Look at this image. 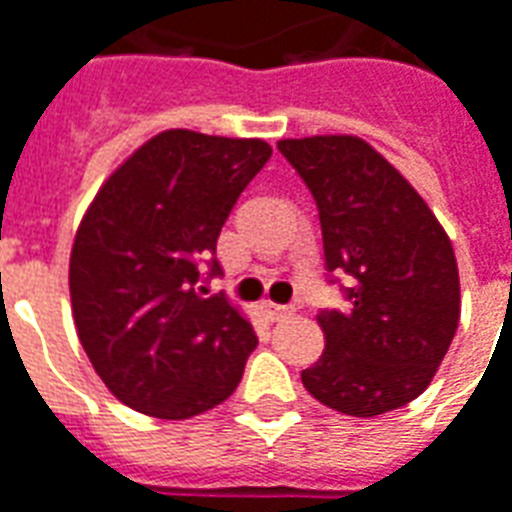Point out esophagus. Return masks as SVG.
<instances>
[{
	"label": "esophagus",
	"instance_id": "esophagus-1",
	"mask_svg": "<svg viewBox=\"0 0 512 512\" xmlns=\"http://www.w3.org/2000/svg\"><path fill=\"white\" fill-rule=\"evenodd\" d=\"M264 313H267V318L270 321H283V318H291V315L297 313L291 305H275V302H264Z\"/></svg>",
	"mask_w": 512,
	"mask_h": 512
}]
</instances>
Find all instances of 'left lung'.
<instances>
[{"instance_id": "1", "label": "left lung", "mask_w": 512, "mask_h": 512, "mask_svg": "<svg viewBox=\"0 0 512 512\" xmlns=\"http://www.w3.org/2000/svg\"><path fill=\"white\" fill-rule=\"evenodd\" d=\"M321 218L326 270L353 278L351 310L318 313L326 345L302 372L321 405L383 416L432 383L459 326V267L421 194L353 134L280 140Z\"/></svg>"}]
</instances>
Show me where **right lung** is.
Returning <instances> with one entry per match:
<instances>
[{"instance_id":"obj_1","label":"right lung","mask_w":512,"mask_h":512,"mask_svg":"<svg viewBox=\"0 0 512 512\" xmlns=\"http://www.w3.org/2000/svg\"><path fill=\"white\" fill-rule=\"evenodd\" d=\"M270 156L256 137L167 129L88 205L69 253L72 318L96 375L137 413L199 416L242 380L259 340L229 299L199 291V261Z\"/></svg>"}]
</instances>
